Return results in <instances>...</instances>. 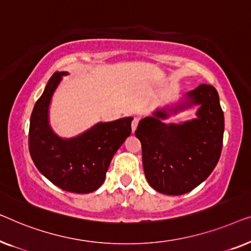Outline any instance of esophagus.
<instances>
[{
  "mask_svg": "<svg viewBox=\"0 0 251 251\" xmlns=\"http://www.w3.org/2000/svg\"><path fill=\"white\" fill-rule=\"evenodd\" d=\"M139 122H140V119L137 118V117H135V118L133 119V122H132V130H133V132L136 129L137 125H139Z\"/></svg>",
  "mask_w": 251,
  "mask_h": 251,
  "instance_id": "34e87169",
  "label": "esophagus"
}]
</instances>
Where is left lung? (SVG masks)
I'll return each instance as SVG.
<instances>
[{"mask_svg": "<svg viewBox=\"0 0 251 251\" xmlns=\"http://www.w3.org/2000/svg\"><path fill=\"white\" fill-rule=\"evenodd\" d=\"M186 99V105H201L197 119L167 125L159 119L167 114L157 111L135 130L148 182L165 195H184L197 188L216 167L223 147L224 114L216 89L201 84Z\"/></svg>", "mask_w": 251, "mask_h": 251, "instance_id": "obj_1", "label": "left lung"}]
</instances>
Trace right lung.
<instances>
[{
    "instance_id": "1",
    "label": "right lung",
    "mask_w": 251,
    "mask_h": 251,
    "mask_svg": "<svg viewBox=\"0 0 251 251\" xmlns=\"http://www.w3.org/2000/svg\"><path fill=\"white\" fill-rule=\"evenodd\" d=\"M66 72L54 73L30 116L28 147L35 166L65 191L90 193L101 186L118 148L132 132V117L99 123L82 135L63 140L48 124L52 94Z\"/></svg>"
}]
</instances>
